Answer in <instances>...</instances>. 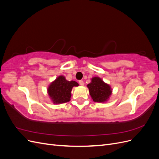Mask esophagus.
<instances>
[{
	"instance_id": "obj_1",
	"label": "esophagus",
	"mask_w": 159,
	"mask_h": 159,
	"mask_svg": "<svg viewBox=\"0 0 159 159\" xmlns=\"http://www.w3.org/2000/svg\"><path fill=\"white\" fill-rule=\"evenodd\" d=\"M79 84H80V85H84V81H83V80H80V81H79Z\"/></svg>"
}]
</instances>
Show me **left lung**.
I'll return each instance as SVG.
<instances>
[{
    "label": "left lung",
    "mask_w": 159,
    "mask_h": 159,
    "mask_svg": "<svg viewBox=\"0 0 159 159\" xmlns=\"http://www.w3.org/2000/svg\"><path fill=\"white\" fill-rule=\"evenodd\" d=\"M87 86L91 98L95 102H106L112 92L110 86L98 77L91 79V82Z\"/></svg>",
    "instance_id": "obj_1"
}]
</instances>
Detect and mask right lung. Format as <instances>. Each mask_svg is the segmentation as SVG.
I'll return each instance as SVG.
<instances>
[{
	"mask_svg": "<svg viewBox=\"0 0 159 159\" xmlns=\"http://www.w3.org/2000/svg\"><path fill=\"white\" fill-rule=\"evenodd\" d=\"M78 85L75 81H69L66 80L65 77L61 75L50 85L48 92L54 103H66L70 100L72 88Z\"/></svg>",
	"mask_w": 159,
	"mask_h": 159,
	"instance_id": "add662e5",
	"label": "right lung"
}]
</instances>
